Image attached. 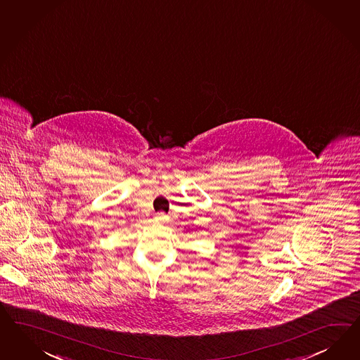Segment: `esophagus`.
Masks as SVG:
<instances>
[{
  "instance_id": "esophagus-1",
  "label": "esophagus",
  "mask_w": 360,
  "mask_h": 360,
  "mask_svg": "<svg viewBox=\"0 0 360 360\" xmlns=\"http://www.w3.org/2000/svg\"><path fill=\"white\" fill-rule=\"evenodd\" d=\"M165 218H167V217H165V214L163 213V212H162V213H158V216H156V219H158L159 222H165Z\"/></svg>"
}]
</instances>
